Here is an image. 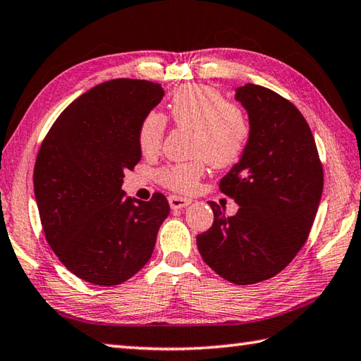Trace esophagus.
I'll return each mask as SVG.
<instances>
[{
	"label": "esophagus",
	"mask_w": 361,
	"mask_h": 361,
	"mask_svg": "<svg viewBox=\"0 0 361 361\" xmlns=\"http://www.w3.org/2000/svg\"><path fill=\"white\" fill-rule=\"evenodd\" d=\"M168 202H170L171 209H183V207H187V205L191 204V200H190V197H182V196L171 195L170 197H168Z\"/></svg>",
	"instance_id": "esophagus-1"
}]
</instances>
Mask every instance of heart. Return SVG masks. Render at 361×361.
Segmentation results:
<instances>
[{
  "mask_svg": "<svg viewBox=\"0 0 361 361\" xmlns=\"http://www.w3.org/2000/svg\"><path fill=\"white\" fill-rule=\"evenodd\" d=\"M170 116L180 128L195 132L193 156L190 161H178L161 168L159 180L165 187L188 193L197 187L205 173V160L216 168L238 161L251 137L247 115L238 104L227 101L215 87L191 84L178 88L170 101ZM166 118L149 112L138 128V146L145 156H156L164 143Z\"/></svg>",
  "mask_w": 361,
  "mask_h": 361,
  "instance_id": "obj_1",
  "label": "heart"
}]
</instances>
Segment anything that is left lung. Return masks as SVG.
I'll use <instances>...</instances> for the list:
<instances>
[{"mask_svg":"<svg viewBox=\"0 0 361 361\" xmlns=\"http://www.w3.org/2000/svg\"><path fill=\"white\" fill-rule=\"evenodd\" d=\"M235 99L247 110L251 137L219 190L240 205L233 216L209 202L213 224L196 237L202 260L235 285L274 277L304 246L319 207L324 174L310 128L296 106L262 85Z\"/></svg>","mask_w":361,"mask_h":361,"instance_id":"1","label":"left lung"}]
</instances>
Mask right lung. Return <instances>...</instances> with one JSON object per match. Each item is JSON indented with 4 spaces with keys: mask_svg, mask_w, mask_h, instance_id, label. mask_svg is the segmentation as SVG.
Returning <instances> with one entry per match:
<instances>
[{
    "mask_svg": "<svg viewBox=\"0 0 361 361\" xmlns=\"http://www.w3.org/2000/svg\"><path fill=\"white\" fill-rule=\"evenodd\" d=\"M160 84L112 79L59 115L37 154L34 193L48 245L85 282H126L151 259L170 213L161 193L126 197L124 171L142 159L138 128L164 98Z\"/></svg>",
    "mask_w": 361,
    "mask_h": 361,
    "instance_id": "1",
    "label": "right lung"
}]
</instances>
